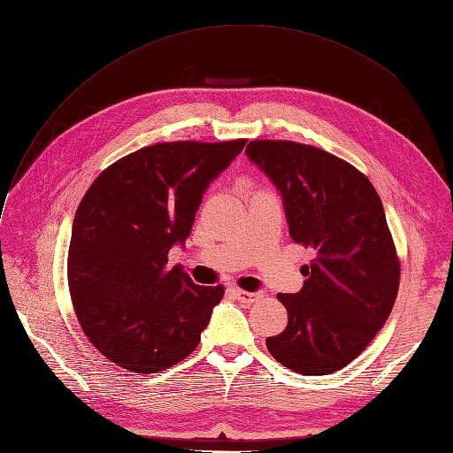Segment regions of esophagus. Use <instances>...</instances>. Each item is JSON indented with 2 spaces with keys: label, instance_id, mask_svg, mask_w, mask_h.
<instances>
[{
  "label": "esophagus",
  "instance_id": "esophagus-1",
  "mask_svg": "<svg viewBox=\"0 0 453 453\" xmlns=\"http://www.w3.org/2000/svg\"><path fill=\"white\" fill-rule=\"evenodd\" d=\"M232 294H234V298L242 303H253L262 298L260 292H247V290H240V288H232Z\"/></svg>",
  "mask_w": 453,
  "mask_h": 453
}]
</instances>
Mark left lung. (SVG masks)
Here are the masks:
<instances>
[{
	"label": "left lung",
	"instance_id": "left-lung-1",
	"mask_svg": "<svg viewBox=\"0 0 453 453\" xmlns=\"http://www.w3.org/2000/svg\"><path fill=\"white\" fill-rule=\"evenodd\" d=\"M245 153L283 198L290 238L317 255L302 290L277 296L288 324L266 347L300 375H330L364 352L395 303L399 260L380 196L360 170L315 146L253 140Z\"/></svg>",
	"mask_w": 453,
	"mask_h": 453
}]
</instances>
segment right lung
<instances>
[{"label":"right lung","mask_w":453,"mask_h":453,"mask_svg":"<svg viewBox=\"0 0 453 453\" xmlns=\"http://www.w3.org/2000/svg\"><path fill=\"white\" fill-rule=\"evenodd\" d=\"M247 140L163 142L108 166L73 221L67 275L84 334L133 372H157L189 356L225 288L200 287L168 251L185 245L210 183Z\"/></svg>","instance_id":"right-lung-1"}]
</instances>
